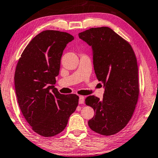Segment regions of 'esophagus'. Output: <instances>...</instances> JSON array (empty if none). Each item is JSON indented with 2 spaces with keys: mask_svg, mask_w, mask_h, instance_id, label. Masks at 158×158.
Listing matches in <instances>:
<instances>
[{
  "mask_svg": "<svg viewBox=\"0 0 158 158\" xmlns=\"http://www.w3.org/2000/svg\"><path fill=\"white\" fill-rule=\"evenodd\" d=\"M79 104H83L84 102V97L82 96H79Z\"/></svg>",
  "mask_w": 158,
  "mask_h": 158,
  "instance_id": "esophagus-1",
  "label": "esophagus"
}]
</instances>
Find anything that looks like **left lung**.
<instances>
[{
    "mask_svg": "<svg viewBox=\"0 0 158 158\" xmlns=\"http://www.w3.org/2000/svg\"><path fill=\"white\" fill-rule=\"evenodd\" d=\"M91 46L95 73L105 89L102 99L89 96L86 106L95 114L88 122L93 131L104 136L118 133L131 119L139 94L136 57L128 42L107 27L79 34Z\"/></svg>",
    "mask_w": 158,
    "mask_h": 158,
    "instance_id": "obj_1",
    "label": "left lung"
}]
</instances>
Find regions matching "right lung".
Here are the masks:
<instances>
[{
	"mask_svg": "<svg viewBox=\"0 0 158 158\" xmlns=\"http://www.w3.org/2000/svg\"><path fill=\"white\" fill-rule=\"evenodd\" d=\"M74 36L46 30L36 35L21 55L15 73L19 106L33 131L51 137L65 128L76 110L79 96L60 94L54 85L67 44Z\"/></svg>",
	"mask_w": 158,
	"mask_h": 158,
	"instance_id": "right-lung-1",
	"label": "right lung"
}]
</instances>
